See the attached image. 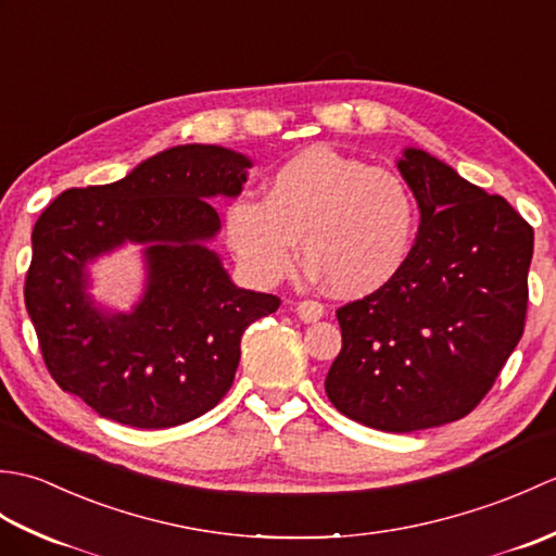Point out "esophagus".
Listing matches in <instances>:
<instances>
[{"label": "esophagus", "mask_w": 556, "mask_h": 556, "mask_svg": "<svg viewBox=\"0 0 556 556\" xmlns=\"http://www.w3.org/2000/svg\"><path fill=\"white\" fill-rule=\"evenodd\" d=\"M296 313L303 323H317L320 317H325V305L317 301H301L296 305Z\"/></svg>", "instance_id": "esophagus-1"}]
</instances>
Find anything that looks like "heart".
Instances as JSON below:
<instances>
[{
  "label": "heart",
  "instance_id": "b5f03b06",
  "mask_svg": "<svg viewBox=\"0 0 556 556\" xmlns=\"http://www.w3.org/2000/svg\"><path fill=\"white\" fill-rule=\"evenodd\" d=\"M418 210L399 174L334 148L313 146L269 174L265 200L236 195L224 212L227 243L243 275L277 285L296 260L341 296L380 291L408 263Z\"/></svg>",
  "mask_w": 556,
  "mask_h": 556
}]
</instances>
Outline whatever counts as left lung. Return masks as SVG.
<instances>
[{
	"mask_svg": "<svg viewBox=\"0 0 556 556\" xmlns=\"http://www.w3.org/2000/svg\"><path fill=\"white\" fill-rule=\"evenodd\" d=\"M396 167L420 210L416 243L396 279L337 311L325 392L351 420L413 432L468 416L523 337L533 227L425 150Z\"/></svg>",
	"mask_w": 556,
	"mask_h": 556,
	"instance_id": "1",
	"label": "left lung"
}]
</instances>
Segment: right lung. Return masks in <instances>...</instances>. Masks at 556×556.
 I'll return each mask as SVG.
<instances>
[{
	"label": "right lung",
	"instance_id": "1",
	"mask_svg": "<svg viewBox=\"0 0 556 556\" xmlns=\"http://www.w3.org/2000/svg\"><path fill=\"white\" fill-rule=\"evenodd\" d=\"M248 167L229 148L176 146L45 207L23 296L64 392L143 430L193 420L229 392L245 327L279 308L236 287L207 248L222 229L210 200L239 195ZM126 240L147 243V291L131 314H108L87 293V265Z\"/></svg>",
	"mask_w": 556,
	"mask_h": 556
}]
</instances>
